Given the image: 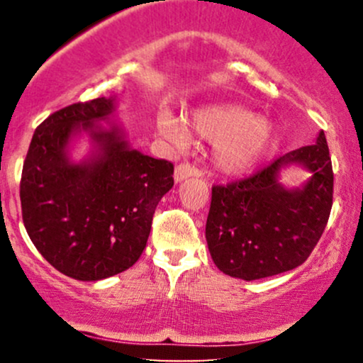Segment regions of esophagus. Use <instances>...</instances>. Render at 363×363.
Returning a JSON list of instances; mask_svg holds the SVG:
<instances>
[{
	"mask_svg": "<svg viewBox=\"0 0 363 363\" xmlns=\"http://www.w3.org/2000/svg\"><path fill=\"white\" fill-rule=\"evenodd\" d=\"M199 176H201V172L189 164H179L176 170H174V181L176 182H182L189 177H199Z\"/></svg>",
	"mask_w": 363,
	"mask_h": 363,
	"instance_id": "1",
	"label": "esophagus"
}]
</instances>
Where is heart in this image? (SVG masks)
I'll return each instance as SVG.
<instances>
[{
	"label": "heart",
	"mask_w": 363,
	"mask_h": 363,
	"mask_svg": "<svg viewBox=\"0 0 363 363\" xmlns=\"http://www.w3.org/2000/svg\"><path fill=\"white\" fill-rule=\"evenodd\" d=\"M157 131L176 145L186 141V131L169 111H160L155 119ZM187 131L215 141L213 162L225 176H244L264 158L272 148L277 129L264 116L234 102L199 107L187 116Z\"/></svg>",
	"instance_id": "b5f03b06"
}]
</instances>
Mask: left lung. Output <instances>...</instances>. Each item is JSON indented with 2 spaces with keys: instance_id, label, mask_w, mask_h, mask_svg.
<instances>
[{
  "instance_id": "left-lung-1",
  "label": "left lung",
  "mask_w": 363,
  "mask_h": 363,
  "mask_svg": "<svg viewBox=\"0 0 363 363\" xmlns=\"http://www.w3.org/2000/svg\"><path fill=\"white\" fill-rule=\"evenodd\" d=\"M310 172L285 186L283 169ZM333 206V165L324 131L244 181L215 186L206 220L211 259L228 277L252 281L301 266L326 228Z\"/></svg>"
}]
</instances>
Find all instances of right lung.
Returning a JSON list of instances; mask_svg holds the SVG:
<instances>
[{
    "label": "right lung",
    "mask_w": 363,
    "mask_h": 363,
    "mask_svg": "<svg viewBox=\"0 0 363 363\" xmlns=\"http://www.w3.org/2000/svg\"><path fill=\"white\" fill-rule=\"evenodd\" d=\"M119 94L54 112L35 129L20 182L23 225L66 277L99 281L131 268L147 245L174 165L131 147ZM82 139L89 152L72 155Z\"/></svg>",
    "instance_id": "1"
}]
</instances>
